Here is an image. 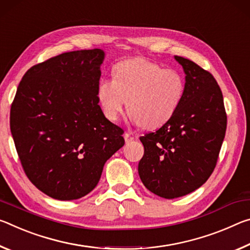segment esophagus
Returning a JSON list of instances; mask_svg holds the SVG:
<instances>
[{"instance_id":"obj_1","label":"esophagus","mask_w":250,"mask_h":250,"mask_svg":"<svg viewBox=\"0 0 250 250\" xmlns=\"http://www.w3.org/2000/svg\"><path fill=\"white\" fill-rule=\"evenodd\" d=\"M124 138H125V142L126 143H129V142H132V141H134V136H133V135L132 134H130V133H125L124 134Z\"/></svg>"}]
</instances>
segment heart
<instances>
[{
    "label": "heart",
    "mask_w": 250,
    "mask_h": 250,
    "mask_svg": "<svg viewBox=\"0 0 250 250\" xmlns=\"http://www.w3.org/2000/svg\"><path fill=\"white\" fill-rule=\"evenodd\" d=\"M184 94L185 81L181 73L144 59L117 63L113 79L101 80L97 86L98 101L109 121H118L127 106L132 122L148 129L170 120Z\"/></svg>",
    "instance_id": "heart-1"
}]
</instances>
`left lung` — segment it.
Listing matches in <instances>:
<instances>
[{
    "label": "left lung",
    "mask_w": 250,
    "mask_h": 250,
    "mask_svg": "<svg viewBox=\"0 0 250 250\" xmlns=\"http://www.w3.org/2000/svg\"><path fill=\"white\" fill-rule=\"evenodd\" d=\"M186 74L185 94L170 120L140 140L144 156L138 174L159 197L173 199L205 184L214 171L226 133L223 93L215 77L182 56H175Z\"/></svg>",
    "instance_id": "1"
}]
</instances>
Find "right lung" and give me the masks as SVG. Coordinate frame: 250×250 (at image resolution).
Wrapping results in <instances>:
<instances>
[{
    "label": "right lung",
    "mask_w": 250,
    "mask_h": 250,
    "mask_svg": "<svg viewBox=\"0 0 250 250\" xmlns=\"http://www.w3.org/2000/svg\"><path fill=\"white\" fill-rule=\"evenodd\" d=\"M103 61L104 52L93 48L36 64L12 103L10 127L24 173L54 199L91 193L106 161L125 144L124 130L98 105Z\"/></svg>",
    "instance_id": "1"
}]
</instances>
